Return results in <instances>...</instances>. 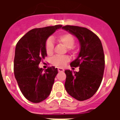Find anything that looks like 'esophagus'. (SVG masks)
I'll list each match as a JSON object with an SVG mask.
<instances>
[{
    "label": "esophagus",
    "mask_w": 120,
    "mask_h": 120,
    "mask_svg": "<svg viewBox=\"0 0 120 120\" xmlns=\"http://www.w3.org/2000/svg\"><path fill=\"white\" fill-rule=\"evenodd\" d=\"M58 72H63V71H64V69L63 68H58Z\"/></svg>",
    "instance_id": "1"
}]
</instances>
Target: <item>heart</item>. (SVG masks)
<instances>
[{
    "label": "heart",
    "instance_id": "heart-1",
    "mask_svg": "<svg viewBox=\"0 0 120 120\" xmlns=\"http://www.w3.org/2000/svg\"><path fill=\"white\" fill-rule=\"evenodd\" d=\"M57 40L68 48V51H74V47L75 40L72 34L69 33H62L59 34L57 37ZM54 45L53 42L51 39H47L45 43V51L47 55H51L53 52ZM69 61V58L67 56H55L51 59L52 65L56 67L62 68L65 65V64Z\"/></svg>",
    "mask_w": 120,
    "mask_h": 120
}]
</instances>
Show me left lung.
<instances>
[{
    "instance_id": "1",
    "label": "left lung",
    "mask_w": 120,
    "mask_h": 120,
    "mask_svg": "<svg viewBox=\"0 0 120 120\" xmlns=\"http://www.w3.org/2000/svg\"><path fill=\"white\" fill-rule=\"evenodd\" d=\"M63 30L75 35L79 40L80 51L71 67H79V71L65 70V88L73 98L83 101L91 98L98 90L103 79L105 56L100 40L86 27L65 26Z\"/></svg>"
}]
</instances>
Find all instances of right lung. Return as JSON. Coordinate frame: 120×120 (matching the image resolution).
<instances>
[{
	"mask_svg": "<svg viewBox=\"0 0 120 120\" xmlns=\"http://www.w3.org/2000/svg\"><path fill=\"white\" fill-rule=\"evenodd\" d=\"M62 27V25H56L33 29L16 45L15 77L23 95L33 103L41 102L51 93L57 68L52 66L44 71L38 65L47 56L45 43L48 37Z\"/></svg>",
	"mask_w": 120,
	"mask_h": 120,
	"instance_id": "obj_1",
	"label": "right lung"
}]
</instances>
